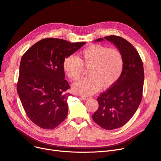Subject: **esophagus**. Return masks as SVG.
Instances as JSON below:
<instances>
[{"instance_id": "1", "label": "esophagus", "mask_w": 161, "mask_h": 161, "mask_svg": "<svg viewBox=\"0 0 161 161\" xmlns=\"http://www.w3.org/2000/svg\"><path fill=\"white\" fill-rule=\"evenodd\" d=\"M81 97L83 99H84V100H86V99H89V97L85 96H81Z\"/></svg>"}]
</instances>
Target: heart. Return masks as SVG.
<instances>
[{"label":"heart","instance_id":"heart-1","mask_svg":"<svg viewBox=\"0 0 161 161\" xmlns=\"http://www.w3.org/2000/svg\"><path fill=\"white\" fill-rule=\"evenodd\" d=\"M84 66L90 68L88 74L90 76L75 83L73 90L80 94L91 95L102 86L107 89L116 84L123 72L124 58L118 49L92 45L80 52V59L69 55L63 62L64 72L72 81L80 78Z\"/></svg>","mask_w":161,"mask_h":161}]
</instances>
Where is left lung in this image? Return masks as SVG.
Here are the masks:
<instances>
[{
    "label": "left lung",
    "mask_w": 161,
    "mask_h": 161,
    "mask_svg": "<svg viewBox=\"0 0 161 161\" xmlns=\"http://www.w3.org/2000/svg\"><path fill=\"white\" fill-rule=\"evenodd\" d=\"M104 38L122 53L124 68L116 84L97 97L99 108L92 118L102 128L113 130L125 125L137 110L142 97L144 69L138 52L127 40L115 35Z\"/></svg>",
    "instance_id": "1"
}]
</instances>
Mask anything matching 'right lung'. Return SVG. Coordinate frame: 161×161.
Listing matches in <instances>:
<instances>
[{"instance_id":"add662e5","label":"right lung","mask_w":161,"mask_h":161,"mask_svg":"<svg viewBox=\"0 0 161 161\" xmlns=\"http://www.w3.org/2000/svg\"><path fill=\"white\" fill-rule=\"evenodd\" d=\"M86 42L47 38L34 44L23 54L17 92L28 118L45 129L58 127L67 117L71 93L65 80L63 62Z\"/></svg>"}]
</instances>
